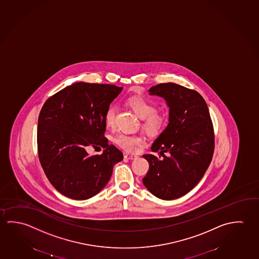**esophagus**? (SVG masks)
<instances>
[{"instance_id": "esophagus-1", "label": "esophagus", "mask_w": 259, "mask_h": 259, "mask_svg": "<svg viewBox=\"0 0 259 259\" xmlns=\"http://www.w3.org/2000/svg\"><path fill=\"white\" fill-rule=\"evenodd\" d=\"M136 155H134V154H129V153H125L124 154V158L126 159V160H134V159H136Z\"/></svg>"}]
</instances>
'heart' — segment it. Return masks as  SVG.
<instances>
[{"instance_id":"obj_1","label":"heart","mask_w":259,"mask_h":259,"mask_svg":"<svg viewBox=\"0 0 259 259\" xmlns=\"http://www.w3.org/2000/svg\"><path fill=\"white\" fill-rule=\"evenodd\" d=\"M125 103L136 116L142 119V128L148 136H154L159 134L163 126L164 118L157 113L156 106L152 101L141 96H135L128 98ZM115 116V108L109 107L105 114V122L108 127L114 126ZM115 142L120 147L132 152L144 143V139L141 136L121 134L115 138Z\"/></svg>"}]
</instances>
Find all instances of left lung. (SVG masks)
<instances>
[{"instance_id":"1","label":"left lung","mask_w":259,"mask_h":259,"mask_svg":"<svg viewBox=\"0 0 259 259\" xmlns=\"http://www.w3.org/2000/svg\"><path fill=\"white\" fill-rule=\"evenodd\" d=\"M148 92L165 100L169 123L151 147L161 159L143 155L150 165L143 183L159 199H178L199 183L211 161L214 133L208 106L197 91L175 83L154 85Z\"/></svg>"}]
</instances>
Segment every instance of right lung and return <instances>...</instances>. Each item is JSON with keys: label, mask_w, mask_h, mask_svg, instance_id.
Segmentation results:
<instances>
[{"label": "right lung", "mask_w": 259, "mask_h": 259, "mask_svg": "<svg viewBox=\"0 0 259 259\" xmlns=\"http://www.w3.org/2000/svg\"><path fill=\"white\" fill-rule=\"evenodd\" d=\"M123 88L77 82L59 91L43 105L38 120V158L49 181L73 199L97 195L109 182L121 151L108 144L105 114ZM89 146L105 148L89 156Z\"/></svg>", "instance_id": "add662e5"}]
</instances>
